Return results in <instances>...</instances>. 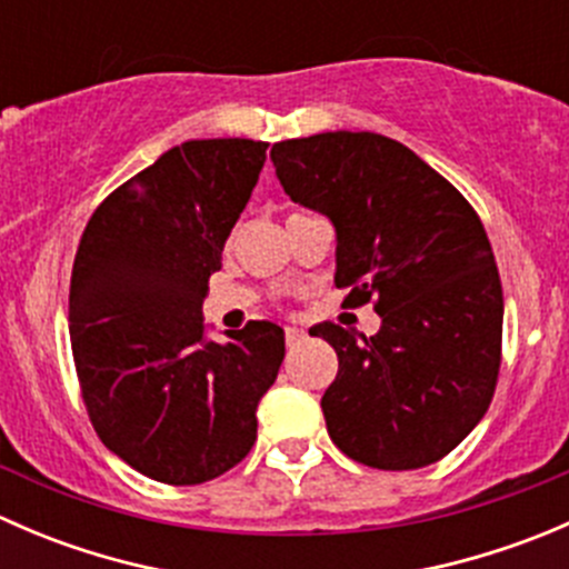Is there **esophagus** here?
Instances as JSON below:
<instances>
[{
	"label": "esophagus",
	"mask_w": 569,
	"mask_h": 569,
	"mask_svg": "<svg viewBox=\"0 0 569 569\" xmlns=\"http://www.w3.org/2000/svg\"><path fill=\"white\" fill-rule=\"evenodd\" d=\"M302 338H306V330H302V327H286V343H289V347L300 343Z\"/></svg>",
	"instance_id": "34e87169"
}]
</instances>
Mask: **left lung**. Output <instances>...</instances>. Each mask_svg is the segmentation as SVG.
<instances>
[{"label":"left lung","instance_id":"obj_1","mask_svg":"<svg viewBox=\"0 0 569 569\" xmlns=\"http://www.w3.org/2000/svg\"><path fill=\"white\" fill-rule=\"evenodd\" d=\"M286 194L336 228V286L375 300L380 330L321 321L338 375L321 396L332 443L355 462H438L485 418L501 366L503 295L468 200L401 142L325 131L272 146Z\"/></svg>","mask_w":569,"mask_h":569}]
</instances>
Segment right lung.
<instances>
[{
  "instance_id": "1",
  "label": "right lung",
  "mask_w": 569,
  "mask_h": 569,
  "mask_svg": "<svg viewBox=\"0 0 569 569\" xmlns=\"http://www.w3.org/2000/svg\"><path fill=\"white\" fill-rule=\"evenodd\" d=\"M269 142L189 140L93 211L68 319L84 405L109 451L164 485H200L256 443L258 401L286 355L283 327L206 336L203 300L258 183Z\"/></svg>"
}]
</instances>
